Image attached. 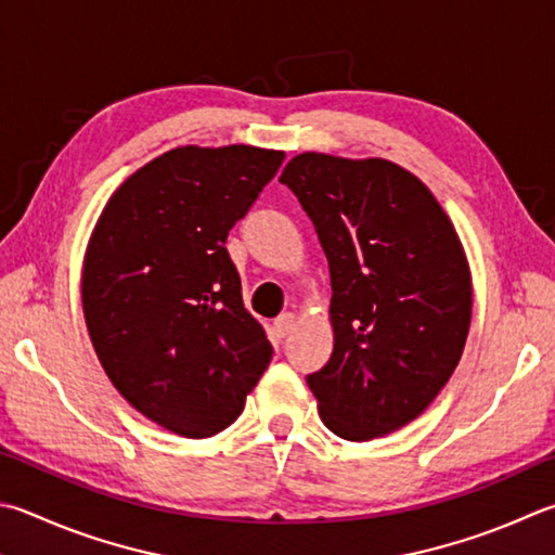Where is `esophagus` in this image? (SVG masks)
<instances>
[{"label":"esophagus","mask_w":555,"mask_h":555,"mask_svg":"<svg viewBox=\"0 0 555 555\" xmlns=\"http://www.w3.org/2000/svg\"><path fill=\"white\" fill-rule=\"evenodd\" d=\"M294 327H296V315H294V312H284V315H279L274 320V335L279 339H284L288 332H294Z\"/></svg>","instance_id":"esophagus-1"}]
</instances>
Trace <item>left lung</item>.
Returning <instances> with one entry per match:
<instances>
[{"instance_id":"obj_1","label":"left lung","mask_w":555,"mask_h":555,"mask_svg":"<svg viewBox=\"0 0 555 555\" xmlns=\"http://www.w3.org/2000/svg\"><path fill=\"white\" fill-rule=\"evenodd\" d=\"M294 191L327 255L335 349L308 374L320 417L349 441L390 435L427 410L470 327V271L431 191L388 159L304 153Z\"/></svg>"}]
</instances>
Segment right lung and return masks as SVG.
<instances>
[{"instance_id":"obj_1","label":"right lung","mask_w":555,"mask_h":555,"mask_svg":"<svg viewBox=\"0 0 555 555\" xmlns=\"http://www.w3.org/2000/svg\"><path fill=\"white\" fill-rule=\"evenodd\" d=\"M281 163L251 145L169 150L116 189L89 240L96 357L130 405L179 437L233 425L274 357L225 240Z\"/></svg>"}]
</instances>
